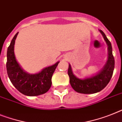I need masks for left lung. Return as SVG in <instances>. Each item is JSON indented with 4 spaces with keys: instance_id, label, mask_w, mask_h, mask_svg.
Here are the masks:
<instances>
[{
    "instance_id": "left-lung-1",
    "label": "left lung",
    "mask_w": 122,
    "mask_h": 122,
    "mask_svg": "<svg viewBox=\"0 0 122 122\" xmlns=\"http://www.w3.org/2000/svg\"><path fill=\"white\" fill-rule=\"evenodd\" d=\"M108 46V59L106 63L95 75L85 78H78L73 73L72 67L69 64L68 75L70 78V83L73 90L78 93L91 94L101 91L107 85L113 75L115 67L114 57L112 54V47L105 34L99 30Z\"/></svg>"
}]
</instances>
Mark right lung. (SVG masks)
Masks as SVG:
<instances>
[{"label":"right lung","instance_id":"right-lung-1","mask_svg":"<svg viewBox=\"0 0 122 122\" xmlns=\"http://www.w3.org/2000/svg\"><path fill=\"white\" fill-rule=\"evenodd\" d=\"M18 34L15 35L7 49L6 67L9 79L24 95L32 97L44 94L50 89L52 75L60 62L45 67L38 73H27L19 65L14 54V45Z\"/></svg>","mask_w":122,"mask_h":122}]
</instances>
